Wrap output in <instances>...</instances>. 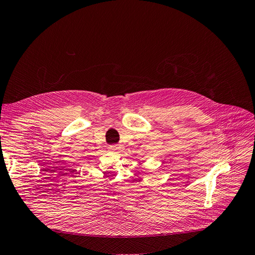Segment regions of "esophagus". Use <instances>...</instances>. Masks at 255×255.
I'll return each mask as SVG.
<instances>
[{
  "label": "esophagus",
  "mask_w": 255,
  "mask_h": 255,
  "mask_svg": "<svg viewBox=\"0 0 255 255\" xmlns=\"http://www.w3.org/2000/svg\"><path fill=\"white\" fill-rule=\"evenodd\" d=\"M121 149H122L121 145H112V146L109 147V150H110L111 152H120Z\"/></svg>",
  "instance_id": "34e87169"
}]
</instances>
